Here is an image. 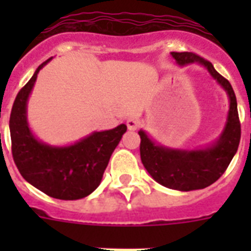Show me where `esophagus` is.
Segmentation results:
<instances>
[{
    "label": "esophagus",
    "instance_id": "34e87169",
    "mask_svg": "<svg viewBox=\"0 0 251 251\" xmlns=\"http://www.w3.org/2000/svg\"><path fill=\"white\" fill-rule=\"evenodd\" d=\"M126 125H127V129L134 131V130L138 129V126H139V121H138L137 118H129L127 121H126Z\"/></svg>",
    "mask_w": 251,
    "mask_h": 251
}]
</instances>
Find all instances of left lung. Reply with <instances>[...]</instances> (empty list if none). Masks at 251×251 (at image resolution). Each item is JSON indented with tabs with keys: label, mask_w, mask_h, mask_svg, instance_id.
<instances>
[{
	"label": "left lung",
	"mask_w": 251,
	"mask_h": 251,
	"mask_svg": "<svg viewBox=\"0 0 251 251\" xmlns=\"http://www.w3.org/2000/svg\"><path fill=\"white\" fill-rule=\"evenodd\" d=\"M178 66L198 64L206 69L212 79L226 92L229 109L222 133L210 145L199 149H175L157 143L141 129V160L157 183L168 189L191 191L204 189L220 178L237 152L241 125L238 120L237 100L228 80L219 74L211 62L190 52H171Z\"/></svg>",
	"instance_id": "8db88e82"
}]
</instances>
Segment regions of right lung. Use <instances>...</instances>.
Here are the masks:
<instances>
[{
  "instance_id": "add662e5",
  "label": "right lung",
  "mask_w": 251,
  "mask_h": 251,
  "mask_svg": "<svg viewBox=\"0 0 251 251\" xmlns=\"http://www.w3.org/2000/svg\"><path fill=\"white\" fill-rule=\"evenodd\" d=\"M52 58L33 73L18 92L10 114L13 157L23 178L49 197L75 201L90 195L100 185L114 149L126 133L125 124L90 135L72 145L53 146L32 133L27 118V102L37 74Z\"/></svg>"
}]
</instances>
